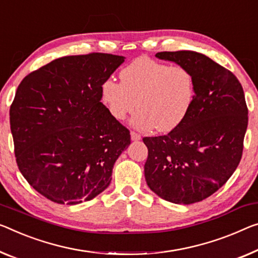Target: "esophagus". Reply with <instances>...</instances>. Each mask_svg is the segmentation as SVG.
Masks as SVG:
<instances>
[{
    "label": "esophagus",
    "instance_id": "esophagus-1",
    "mask_svg": "<svg viewBox=\"0 0 258 258\" xmlns=\"http://www.w3.org/2000/svg\"><path fill=\"white\" fill-rule=\"evenodd\" d=\"M130 137H132V141H134V142H136V141H141V140H142L141 135H140V134H137V133H135V132H132V133H130Z\"/></svg>",
    "mask_w": 258,
    "mask_h": 258
}]
</instances>
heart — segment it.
<instances>
[{
	"label": "heart",
	"mask_w": 258,
	"mask_h": 258,
	"mask_svg": "<svg viewBox=\"0 0 258 258\" xmlns=\"http://www.w3.org/2000/svg\"><path fill=\"white\" fill-rule=\"evenodd\" d=\"M120 78L104 82L101 99L118 121L140 107L132 120L138 130L168 133L183 122L194 104L195 78L184 66L138 57L121 70Z\"/></svg>",
	"instance_id": "1"
}]
</instances>
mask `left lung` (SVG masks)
I'll return each mask as SVG.
<instances>
[{"instance_id":"1","label":"left lung","mask_w":258,"mask_h":258,"mask_svg":"<svg viewBox=\"0 0 258 258\" xmlns=\"http://www.w3.org/2000/svg\"><path fill=\"white\" fill-rule=\"evenodd\" d=\"M156 56L191 71L195 99L175 129L143 138L149 150L145 180L162 200L192 204L223 187L241 160L248 125L243 89L231 71L197 51H160Z\"/></svg>"}]
</instances>
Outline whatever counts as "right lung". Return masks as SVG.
I'll return each mask as SVG.
<instances>
[{
	"label": "right lung",
	"mask_w": 258,
	"mask_h": 258,
	"mask_svg": "<svg viewBox=\"0 0 258 258\" xmlns=\"http://www.w3.org/2000/svg\"><path fill=\"white\" fill-rule=\"evenodd\" d=\"M123 56L73 55L27 75L10 107L18 168L58 204L91 201L108 187L130 133L102 104L101 85Z\"/></svg>",
	"instance_id": "add662e5"
}]
</instances>
